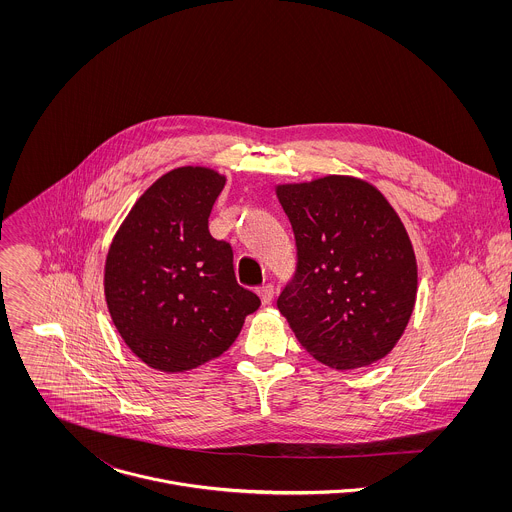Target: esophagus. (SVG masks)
Instances as JSON below:
<instances>
[{"mask_svg": "<svg viewBox=\"0 0 512 512\" xmlns=\"http://www.w3.org/2000/svg\"><path fill=\"white\" fill-rule=\"evenodd\" d=\"M258 295H260L262 303H264V305H268V303L274 299V286H272V284H266V286L258 288Z\"/></svg>", "mask_w": 512, "mask_h": 512, "instance_id": "obj_1", "label": "esophagus"}]
</instances>
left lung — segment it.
I'll use <instances>...</instances> for the list:
<instances>
[{
  "instance_id": "obj_1",
  "label": "left lung",
  "mask_w": 512,
  "mask_h": 512,
  "mask_svg": "<svg viewBox=\"0 0 512 512\" xmlns=\"http://www.w3.org/2000/svg\"><path fill=\"white\" fill-rule=\"evenodd\" d=\"M297 268L278 297L301 347L337 370L372 365L402 337L418 266L396 211L370 183L327 175L278 185Z\"/></svg>"
}]
</instances>
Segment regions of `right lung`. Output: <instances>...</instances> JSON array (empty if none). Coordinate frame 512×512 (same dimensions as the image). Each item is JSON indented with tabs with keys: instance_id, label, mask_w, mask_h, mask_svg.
Returning <instances> with one entry per match:
<instances>
[{
	"instance_id": "obj_1",
	"label": "right lung",
	"mask_w": 512,
	"mask_h": 512,
	"mask_svg": "<svg viewBox=\"0 0 512 512\" xmlns=\"http://www.w3.org/2000/svg\"><path fill=\"white\" fill-rule=\"evenodd\" d=\"M224 183L215 169L177 167L136 201L112 238L106 305L128 349L155 370L217 359L260 307L236 282L230 244L209 232Z\"/></svg>"
}]
</instances>
